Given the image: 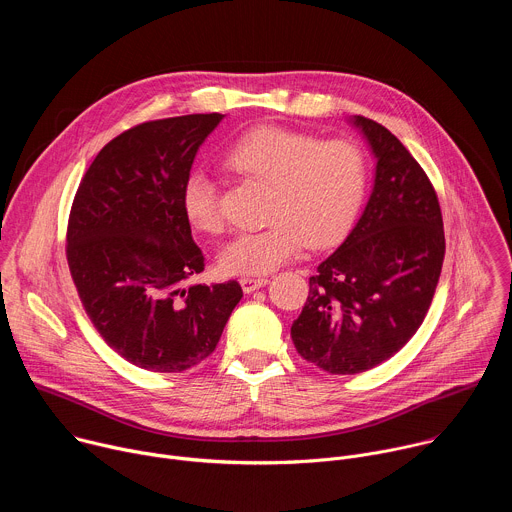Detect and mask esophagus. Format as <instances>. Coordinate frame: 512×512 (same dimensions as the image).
Returning a JSON list of instances; mask_svg holds the SVG:
<instances>
[{"instance_id": "obj_1", "label": "esophagus", "mask_w": 512, "mask_h": 512, "mask_svg": "<svg viewBox=\"0 0 512 512\" xmlns=\"http://www.w3.org/2000/svg\"><path fill=\"white\" fill-rule=\"evenodd\" d=\"M267 283V277H241V287L245 294H251V291L263 287Z\"/></svg>"}]
</instances>
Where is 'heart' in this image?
Segmentation results:
<instances>
[{
	"instance_id": "heart-1",
	"label": "heart",
	"mask_w": 512,
	"mask_h": 512,
	"mask_svg": "<svg viewBox=\"0 0 512 512\" xmlns=\"http://www.w3.org/2000/svg\"><path fill=\"white\" fill-rule=\"evenodd\" d=\"M225 164L271 190V225L239 235L221 253V267L231 275H263L298 257L306 245L338 243L354 223L369 178L367 158L354 139H322L281 125H257L239 135ZM182 208L194 231H225L221 194L204 172L186 176Z\"/></svg>"
}]
</instances>
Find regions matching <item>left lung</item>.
Masks as SVG:
<instances>
[{
	"label": "left lung",
	"instance_id": "obj_1",
	"mask_svg": "<svg viewBox=\"0 0 512 512\" xmlns=\"http://www.w3.org/2000/svg\"><path fill=\"white\" fill-rule=\"evenodd\" d=\"M377 156L375 188L346 241L310 277V296L291 340L330 375H356L397 354L421 326L446 237L435 188L405 145L358 115Z\"/></svg>",
	"mask_w": 512,
	"mask_h": 512
}]
</instances>
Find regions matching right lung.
I'll use <instances>...</instances> for the list:
<instances>
[{
    "label": "right lung",
    "mask_w": 512,
    "mask_h": 512,
    "mask_svg": "<svg viewBox=\"0 0 512 512\" xmlns=\"http://www.w3.org/2000/svg\"><path fill=\"white\" fill-rule=\"evenodd\" d=\"M221 113L139 123L97 154L72 200L66 261L101 338L127 362L182 373L216 348L239 281L190 285L204 269L182 186Z\"/></svg>",
    "instance_id": "right-lung-1"
}]
</instances>
